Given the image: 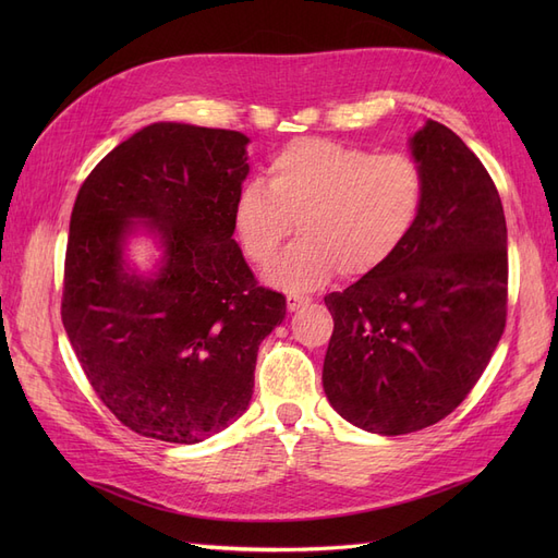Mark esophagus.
Here are the masks:
<instances>
[{
	"mask_svg": "<svg viewBox=\"0 0 558 558\" xmlns=\"http://www.w3.org/2000/svg\"><path fill=\"white\" fill-rule=\"evenodd\" d=\"M310 298L305 295H286V305H289V312H298L302 305H307Z\"/></svg>",
	"mask_w": 558,
	"mask_h": 558,
	"instance_id": "obj_1",
	"label": "esophagus"
}]
</instances>
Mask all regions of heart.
I'll return each instance as SVG.
<instances>
[{"label":"heart","instance_id":"1","mask_svg":"<svg viewBox=\"0 0 558 558\" xmlns=\"http://www.w3.org/2000/svg\"><path fill=\"white\" fill-rule=\"evenodd\" d=\"M426 205V174L404 150L369 154L342 142L305 137L267 165V185L251 181L234 199V232L253 265L302 238L267 269L283 291L307 293L337 272L365 277L391 260Z\"/></svg>","mask_w":558,"mask_h":558}]
</instances>
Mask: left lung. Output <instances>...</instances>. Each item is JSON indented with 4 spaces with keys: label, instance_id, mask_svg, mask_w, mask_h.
<instances>
[{
    "label": "left lung",
    "instance_id": "1",
    "mask_svg": "<svg viewBox=\"0 0 558 558\" xmlns=\"http://www.w3.org/2000/svg\"><path fill=\"white\" fill-rule=\"evenodd\" d=\"M412 156L426 205L410 240L326 295L335 330L324 391L349 424L379 435L428 428L459 408L508 318V228L494 179L437 121L414 134Z\"/></svg>",
    "mask_w": 558,
    "mask_h": 558
}]
</instances>
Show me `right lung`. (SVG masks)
Wrapping results in <instances>:
<instances>
[{"label":"right lung","instance_id":"obj_1","mask_svg":"<svg viewBox=\"0 0 558 558\" xmlns=\"http://www.w3.org/2000/svg\"><path fill=\"white\" fill-rule=\"evenodd\" d=\"M244 134L154 123L97 162L66 238L62 324L93 391L130 430L193 445L244 414L286 298L258 286L234 232ZM134 220L159 232L154 280L130 276Z\"/></svg>","mask_w":558,"mask_h":558}]
</instances>
